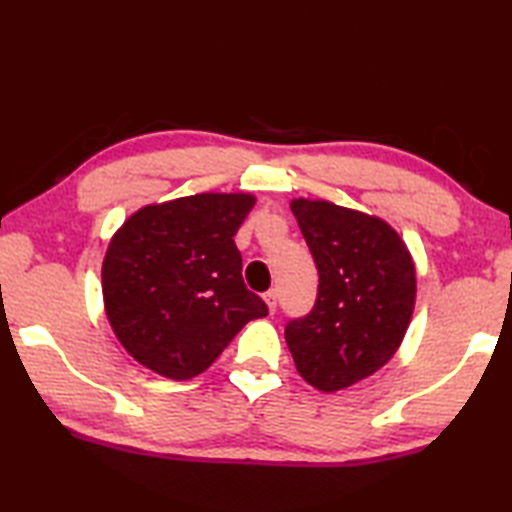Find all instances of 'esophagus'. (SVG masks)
<instances>
[{
    "label": "esophagus",
    "mask_w": 512,
    "mask_h": 512,
    "mask_svg": "<svg viewBox=\"0 0 512 512\" xmlns=\"http://www.w3.org/2000/svg\"><path fill=\"white\" fill-rule=\"evenodd\" d=\"M264 302H266V307H268V311H275V307H277V291L275 289H271V291H266L264 293Z\"/></svg>",
    "instance_id": "esophagus-1"
}]
</instances>
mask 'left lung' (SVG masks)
<instances>
[{"mask_svg":"<svg viewBox=\"0 0 512 512\" xmlns=\"http://www.w3.org/2000/svg\"><path fill=\"white\" fill-rule=\"evenodd\" d=\"M291 212L318 266L311 314L284 339L300 377L323 393L345 391L384 368L409 329L418 277L409 246L375 214L293 198Z\"/></svg>","mask_w":512,"mask_h":512,"instance_id":"8db88e82","label":"left lung"}]
</instances>
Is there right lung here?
Listing matches in <instances>:
<instances>
[{"label":"right lung","instance_id":"add662e5","mask_svg":"<svg viewBox=\"0 0 512 512\" xmlns=\"http://www.w3.org/2000/svg\"><path fill=\"white\" fill-rule=\"evenodd\" d=\"M257 198L205 192L151 203L112 235L101 266L108 323L131 357L158 375H201L264 300L246 289L235 235Z\"/></svg>","mask_w":512,"mask_h":512}]
</instances>
